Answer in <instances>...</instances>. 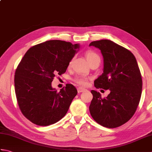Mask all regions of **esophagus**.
<instances>
[{
    "label": "esophagus",
    "instance_id": "obj_1",
    "mask_svg": "<svg viewBox=\"0 0 152 152\" xmlns=\"http://www.w3.org/2000/svg\"><path fill=\"white\" fill-rule=\"evenodd\" d=\"M86 91V89H83L82 88H78V93H82V92H83Z\"/></svg>",
    "mask_w": 152,
    "mask_h": 152
}]
</instances>
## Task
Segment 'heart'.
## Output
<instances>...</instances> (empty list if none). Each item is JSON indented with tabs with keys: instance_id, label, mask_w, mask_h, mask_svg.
<instances>
[{
	"instance_id": "heart-1",
	"label": "heart",
	"mask_w": 152,
	"mask_h": 152,
	"mask_svg": "<svg viewBox=\"0 0 152 152\" xmlns=\"http://www.w3.org/2000/svg\"><path fill=\"white\" fill-rule=\"evenodd\" d=\"M86 57L89 63L90 62H91L93 59H95L97 57H99V56L95 52H94V51H87L86 53ZM70 63H71V62H70ZM88 80H89V78L86 76H78L75 77L73 80L74 82L76 83L77 84H78L79 86H86L87 85H88Z\"/></svg>"
}]
</instances>
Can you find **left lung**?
Wrapping results in <instances>:
<instances>
[{"mask_svg":"<svg viewBox=\"0 0 152 152\" xmlns=\"http://www.w3.org/2000/svg\"><path fill=\"white\" fill-rule=\"evenodd\" d=\"M91 46L99 48L104 59L103 73L95 80V87L110 93L102 98L91 90L90 114L103 127H119L133 117L139 104L142 88L139 67L129 50L111 40L93 41Z\"/></svg>","mask_w":152,"mask_h":152,"instance_id":"left-lung-1","label":"left lung"}]
</instances>
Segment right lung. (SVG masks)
I'll use <instances>...</instances> for the list:
<instances>
[{"label":"right lung","mask_w":152,"mask_h":152,"mask_svg":"<svg viewBox=\"0 0 152 152\" xmlns=\"http://www.w3.org/2000/svg\"><path fill=\"white\" fill-rule=\"evenodd\" d=\"M79 44L53 40L31 48L15 70V91L19 109L25 118L40 126L59 121L66 115L78 93L72 84L60 91L52 88L56 74L66 72Z\"/></svg>","instance_id":"1"}]
</instances>
